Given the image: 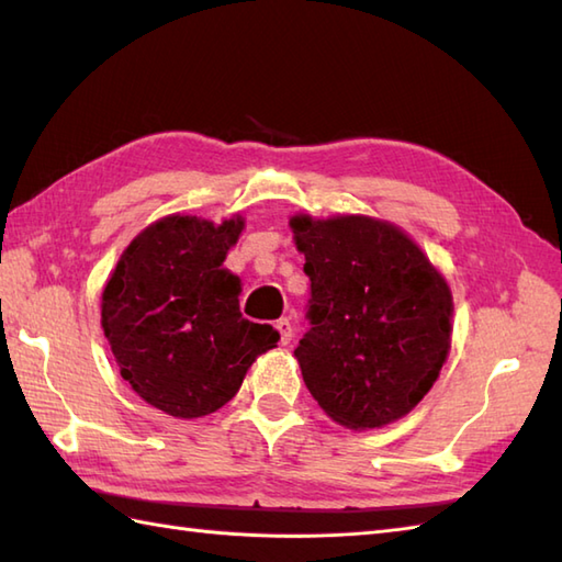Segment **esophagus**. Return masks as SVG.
<instances>
[{
    "label": "esophagus",
    "mask_w": 562,
    "mask_h": 562,
    "mask_svg": "<svg viewBox=\"0 0 562 562\" xmlns=\"http://www.w3.org/2000/svg\"><path fill=\"white\" fill-rule=\"evenodd\" d=\"M274 328L280 330V342L282 345H290L292 342V338H294V328H292V321L284 316V318H280L278 324H274Z\"/></svg>",
    "instance_id": "34e87169"
}]
</instances>
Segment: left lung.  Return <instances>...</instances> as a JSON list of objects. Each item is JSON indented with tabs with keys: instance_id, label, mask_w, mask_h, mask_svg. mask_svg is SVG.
Wrapping results in <instances>:
<instances>
[{
	"instance_id": "left-lung-1",
	"label": "left lung",
	"mask_w": 562,
	"mask_h": 562,
	"mask_svg": "<svg viewBox=\"0 0 562 562\" xmlns=\"http://www.w3.org/2000/svg\"><path fill=\"white\" fill-rule=\"evenodd\" d=\"M290 226L312 280V328L294 350L306 389L342 427L396 423L447 362L453 314L447 280L389 222L296 214Z\"/></svg>"
}]
</instances>
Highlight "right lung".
I'll return each instance as SVG.
<instances>
[{
  "label": "right lung",
  "mask_w": 562,
  "mask_h": 562,
  "mask_svg": "<svg viewBox=\"0 0 562 562\" xmlns=\"http://www.w3.org/2000/svg\"><path fill=\"white\" fill-rule=\"evenodd\" d=\"M244 220L214 226L169 214L123 250L101 296V326L142 401L183 420L229 403L280 333L238 312L241 280L222 262Z\"/></svg>",
  "instance_id": "right-lung-1"
}]
</instances>
